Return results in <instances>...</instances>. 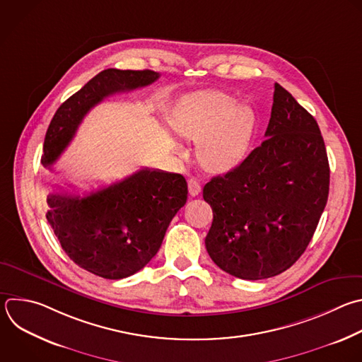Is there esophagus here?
<instances>
[{
    "label": "esophagus",
    "instance_id": "obj_1",
    "mask_svg": "<svg viewBox=\"0 0 362 362\" xmlns=\"http://www.w3.org/2000/svg\"><path fill=\"white\" fill-rule=\"evenodd\" d=\"M187 186H189V193H190V196H197L200 192H202V185H200V182L197 180V179H194V177H190L189 179V182H187Z\"/></svg>",
    "mask_w": 362,
    "mask_h": 362
}]
</instances>
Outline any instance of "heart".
<instances>
[{"label": "heart", "instance_id": "b5f03b06", "mask_svg": "<svg viewBox=\"0 0 362 362\" xmlns=\"http://www.w3.org/2000/svg\"><path fill=\"white\" fill-rule=\"evenodd\" d=\"M220 90H197L175 106L170 122L186 141L199 144V159L213 173L235 169L247 155L256 116L249 105Z\"/></svg>", "mask_w": 362, "mask_h": 362}]
</instances>
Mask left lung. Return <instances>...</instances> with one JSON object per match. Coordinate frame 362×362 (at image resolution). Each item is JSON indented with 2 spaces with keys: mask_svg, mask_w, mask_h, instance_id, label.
Wrapping results in <instances>:
<instances>
[{
  "mask_svg": "<svg viewBox=\"0 0 362 362\" xmlns=\"http://www.w3.org/2000/svg\"><path fill=\"white\" fill-rule=\"evenodd\" d=\"M264 136L235 169L203 187L213 210L207 253L223 272L243 280L277 276L300 259L329 190L317 120L279 83Z\"/></svg>",
  "mask_w": 362,
  "mask_h": 362,
  "instance_id": "1",
  "label": "left lung"
}]
</instances>
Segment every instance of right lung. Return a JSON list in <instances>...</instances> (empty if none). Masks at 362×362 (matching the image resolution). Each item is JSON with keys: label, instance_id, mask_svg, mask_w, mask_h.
Segmentation results:
<instances>
[{"label": "right lung", "instance_id": "1", "mask_svg": "<svg viewBox=\"0 0 362 362\" xmlns=\"http://www.w3.org/2000/svg\"><path fill=\"white\" fill-rule=\"evenodd\" d=\"M155 71L105 69L55 112L44 141L41 163L51 166L75 136L85 115L119 90L151 85ZM187 200L179 173L141 169L89 194H48L47 220L61 247L81 269L109 280L129 277L158 253L175 214Z\"/></svg>", "mask_w": 362, "mask_h": 362}]
</instances>
